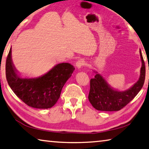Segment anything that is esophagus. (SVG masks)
I'll list each match as a JSON object with an SVG mask.
<instances>
[{"mask_svg":"<svg viewBox=\"0 0 149 149\" xmlns=\"http://www.w3.org/2000/svg\"><path fill=\"white\" fill-rule=\"evenodd\" d=\"M85 65V62L84 61V60H77V62H76V67L78 69L79 68H81L83 66H84Z\"/></svg>","mask_w":149,"mask_h":149,"instance_id":"obj_1","label":"esophagus"}]
</instances>
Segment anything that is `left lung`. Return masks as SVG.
<instances>
[{
  "label": "left lung",
  "mask_w": 149,
  "mask_h": 149,
  "mask_svg": "<svg viewBox=\"0 0 149 149\" xmlns=\"http://www.w3.org/2000/svg\"><path fill=\"white\" fill-rule=\"evenodd\" d=\"M139 52L142 62L140 77L137 81L129 89L124 91L114 89L108 85L101 75L95 72L96 73L95 77L90 81V91L88 99L95 109L100 111L120 110L134 99L142 89L145 79V65L141 50Z\"/></svg>",
  "instance_id": "1"
}]
</instances>
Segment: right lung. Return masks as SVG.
Listing matches in <instances>:
<instances>
[{
    "label": "right lung",
    "instance_id": "right-lung-1",
    "mask_svg": "<svg viewBox=\"0 0 149 149\" xmlns=\"http://www.w3.org/2000/svg\"><path fill=\"white\" fill-rule=\"evenodd\" d=\"M10 48L6 62V77L13 92L25 104L32 108L45 109L53 107L75 68L69 63H60L42 76L22 78L15 68Z\"/></svg>",
    "mask_w": 149,
    "mask_h": 149
}]
</instances>
